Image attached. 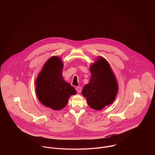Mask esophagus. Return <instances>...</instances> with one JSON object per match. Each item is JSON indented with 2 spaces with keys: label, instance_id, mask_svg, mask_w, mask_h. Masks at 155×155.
<instances>
[{
  "label": "esophagus",
  "instance_id": "1",
  "mask_svg": "<svg viewBox=\"0 0 155 155\" xmlns=\"http://www.w3.org/2000/svg\"><path fill=\"white\" fill-rule=\"evenodd\" d=\"M76 90L78 92V93H80L81 92V90H82V87L81 86H77L76 87Z\"/></svg>",
  "mask_w": 155,
  "mask_h": 155
}]
</instances>
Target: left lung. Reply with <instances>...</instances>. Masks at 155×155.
Returning <instances> with one entry per match:
<instances>
[{
    "mask_svg": "<svg viewBox=\"0 0 155 155\" xmlns=\"http://www.w3.org/2000/svg\"><path fill=\"white\" fill-rule=\"evenodd\" d=\"M90 83L83 89L82 94L89 106L100 110L112 104L118 91L115 77L108 62L101 57L90 67Z\"/></svg>",
    "mask_w": 155,
    "mask_h": 155,
    "instance_id": "obj_1",
    "label": "left lung"
}]
</instances>
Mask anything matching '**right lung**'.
<instances>
[{
    "label": "right lung",
    "mask_w": 155,
    "mask_h": 155,
    "mask_svg": "<svg viewBox=\"0 0 155 155\" xmlns=\"http://www.w3.org/2000/svg\"><path fill=\"white\" fill-rule=\"evenodd\" d=\"M62 68L61 59L53 56L44 65L35 81L38 100L53 110L63 108L70 96L76 94L74 87L63 79Z\"/></svg>",
    "instance_id": "right-lung-1"
}]
</instances>
